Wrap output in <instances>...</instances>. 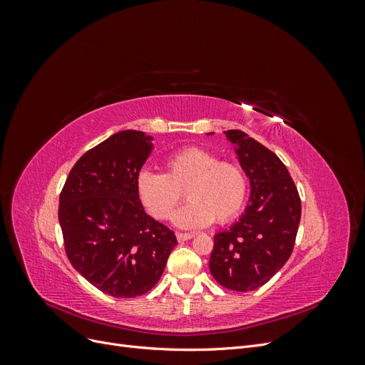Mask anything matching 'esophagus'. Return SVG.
<instances>
[{
	"label": "esophagus",
	"instance_id": "34e87169",
	"mask_svg": "<svg viewBox=\"0 0 365 365\" xmlns=\"http://www.w3.org/2000/svg\"><path fill=\"white\" fill-rule=\"evenodd\" d=\"M196 236V233H176V239H178L180 242H184V240H190V239H193Z\"/></svg>",
	"mask_w": 365,
	"mask_h": 365
}]
</instances>
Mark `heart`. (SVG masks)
<instances>
[{
	"label": "heart",
	"mask_w": 365,
	"mask_h": 365,
	"mask_svg": "<svg viewBox=\"0 0 365 365\" xmlns=\"http://www.w3.org/2000/svg\"><path fill=\"white\" fill-rule=\"evenodd\" d=\"M185 190L190 202L176 212L181 228H202L216 220L227 224L244 208L248 176L240 164L220 161L202 148H185L164 163V173L141 172L137 178L138 200L158 220L169 219Z\"/></svg>",
	"instance_id": "heart-1"
}]
</instances>
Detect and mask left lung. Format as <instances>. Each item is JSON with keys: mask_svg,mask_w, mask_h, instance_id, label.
Segmentation results:
<instances>
[{"mask_svg": "<svg viewBox=\"0 0 365 365\" xmlns=\"http://www.w3.org/2000/svg\"><path fill=\"white\" fill-rule=\"evenodd\" d=\"M251 182L250 205L230 230L215 236L210 272L230 291L250 292L269 282L291 257L302 201L282 160L237 129L225 130Z\"/></svg>", "mask_w": 365, "mask_h": 365, "instance_id": "8db88e82", "label": "left lung"}]
</instances>
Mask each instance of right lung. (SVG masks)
Wrapping results in <instances>:
<instances>
[{
  "label": "right lung",
  "mask_w": 365,
  "mask_h": 365,
  "mask_svg": "<svg viewBox=\"0 0 365 365\" xmlns=\"http://www.w3.org/2000/svg\"><path fill=\"white\" fill-rule=\"evenodd\" d=\"M150 141L140 130L117 132L77 160L59 196L70 263L115 298L149 292L178 244L170 228L146 215L137 195Z\"/></svg>",
  "instance_id": "add662e5"
}]
</instances>
